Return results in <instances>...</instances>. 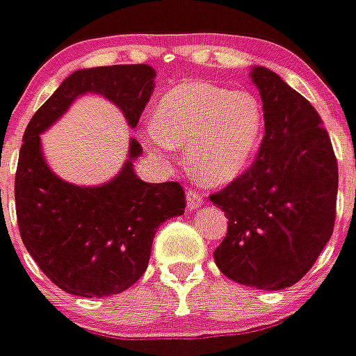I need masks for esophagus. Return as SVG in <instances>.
Masks as SVG:
<instances>
[{"label": "esophagus", "mask_w": 356, "mask_h": 356, "mask_svg": "<svg viewBox=\"0 0 356 356\" xmlns=\"http://www.w3.org/2000/svg\"><path fill=\"white\" fill-rule=\"evenodd\" d=\"M186 204L190 210H195L203 204V193L195 192V190H188L186 192Z\"/></svg>", "instance_id": "obj_1"}]
</instances>
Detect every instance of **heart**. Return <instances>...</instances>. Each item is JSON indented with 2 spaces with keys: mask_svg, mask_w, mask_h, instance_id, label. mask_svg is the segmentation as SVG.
I'll list each match as a JSON object with an SVG mask.
<instances>
[{
  "mask_svg": "<svg viewBox=\"0 0 356 356\" xmlns=\"http://www.w3.org/2000/svg\"><path fill=\"white\" fill-rule=\"evenodd\" d=\"M263 106L248 91H230L210 82H184L161 97L146 144L155 152L186 144L193 177L207 184L232 181L258 149Z\"/></svg>",
  "mask_w": 356,
  "mask_h": 356,
  "instance_id": "1",
  "label": "heart"
}]
</instances>
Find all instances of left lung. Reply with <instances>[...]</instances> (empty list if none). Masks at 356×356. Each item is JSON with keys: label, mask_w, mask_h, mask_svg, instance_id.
Returning a JSON list of instances; mask_svg holds the SVG:
<instances>
[{"label": "left lung", "mask_w": 356, "mask_h": 356, "mask_svg": "<svg viewBox=\"0 0 356 356\" xmlns=\"http://www.w3.org/2000/svg\"><path fill=\"white\" fill-rule=\"evenodd\" d=\"M265 135L252 166L212 193L228 218L213 250L219 270L248 287L280 291L309 273L331 238L338 164L309 100L267 67H252Z\"/></svg>", "instance_id": "left-lung-1"}]
</instances>
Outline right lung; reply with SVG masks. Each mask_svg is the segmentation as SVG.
<instances>
[{"instance_id":"1","label":"right lung","mask_w":356,"mask_h":356,"mask_svg":"<svg viewBox=\"0 0 356 356\" xmlns=\"http://www.w3.org/2000/svg\"><path fill=\"white\" fill-rule=\"evenodd\" d=\"M155 88L146 63L74 71L38 109L23 133L16 170V216L23 245L54 285L74 296L102 298L129 289L148 267L157 228L186 208L175 181L144 183L133 170L143 146L131 138L117 177L100 186H76L49 168L40 133L80 95L98 93L122 109L131 128Z\"/></svg>"}]
</instances>
